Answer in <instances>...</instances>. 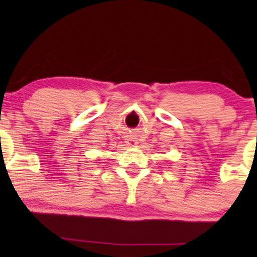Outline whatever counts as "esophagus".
I'll use <instances>...</instances> for the list:
<instances>
[{"label": "esophagus", "mask_w": 257, "mask_h": 257, "mask_svg": "<svg viewBox=\"0 0 257 257\" xmlns=\"http://www.w3.org/2000/svg\"><path fill=\"white\" fill-rule=\"evenodd\" d=\"M126 144H128V145H131V146H134V145H137L138 141L135 140V139L131 138V139H128V140H126Z\"/></svg>", "instance_id": "1"}]
</instances>
